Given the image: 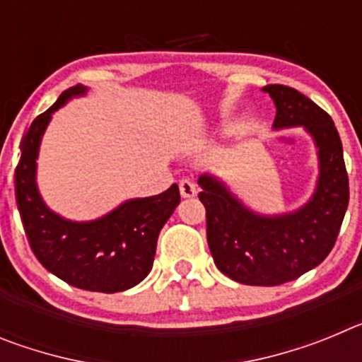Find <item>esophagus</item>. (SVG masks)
<instances>
[{"label": "esophagus", "instance_id": "34e87169", "mask_svg": "<svg viewBox=\"0 0 362 362\" xmlns=\"http://www.w3.org/2000/svg\"><path fill=\"white\" fill-rule=\"evenodd\" d=\"M179 192H181V196L183 197H194L197 194L196 185L192 183L190 179H181L179 181Z\"/></svg>", "mask_w": 362, "mask_h": 362}]
</instances>
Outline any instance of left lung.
<instances>
[{
	"mask_svg": "<svg viewBox=\"0 0 362 362\" xmlns=\"http://www.w3.org/2000/svg\"><path fill=\"white\" fill-rule=\"evenodd\" d=\"M263 92L276 105L274 130L303 127L317 148V185L308 203L270 216L248 209L217 175H199L197 185L216 267L241 284L276 286L297 279L330 254L350 190L343 145L332 117L290 86L267 85Z\"/></svg>",
	"mask_w": 362,
	"mask_h": 362,
	"instance_id": "8db88e82",
	"label": "left lung"
}]
</instances>
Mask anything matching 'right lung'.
Segmentation results:
<instances>
[{
  "instance_id": "right-lung-1",
  "label": "right lung",
  "mask_w": 362,
  "mask_h": 362,
  "mask_svg": "<svg viewBox=\"0 0 362 362\" xmlns=\"http://www.w3.org/2000/svg\"><path fill=\"white\" fill-rule=\"evenodd\" d=\"M86 90L83 85L72 86L32 121L16 168V203L32 252L47 270L76 288L124 292L152 270L159 232L181 196L177 185H172L158 196L124 201L94 221L65 219L47 206L36 183L41 139L54 112Z\"/></svg>"
}]
</instances>
